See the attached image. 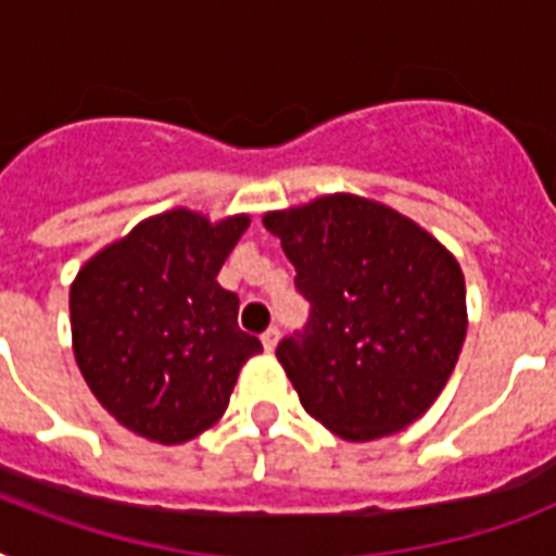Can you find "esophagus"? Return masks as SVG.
<instances>
[{
	"instance_id": "34e87169",
	"label": "esophagus",
	"mask_w": 556,
	"mask_h": 556,
	"mask_svg": "<svg viewBox=\"0 0 556 556\" xmlns=\"http://www.w3.org/2000/svg\"><path fill=\"white\" fill-rule=\"evenodd\" d=\"M277 343H279V329H277V326H270V329L262 331V346L268 349V352H274V349H277Z\"/></svg>"
}]
</instances>
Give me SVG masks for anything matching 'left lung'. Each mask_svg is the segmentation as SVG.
I'll return each instance as SVG.
<instances>
[{"instance_id":"left-lung-1","label":"left lung","mask_w":556,"mask_h":556,"mask_svg":"<svg viewBox=\"0 0 556 556\" xmlns=\"http://www.w3.org/2000/svg\"><path fill=\"white\" fill-rule=\"evenodd\" d=\"M262 222L312 305L277 346L305 413L346 441L413 424L465 343L458 262L406 216L343 192Z\"/></svg>"}]
</instances>
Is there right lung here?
Segmentation results:
<instances>
[{"mask_svg": "<svg viewBox=\"0 0 556 556\" xmlns=\"http://www.w3.org/2000/svg\"><path fill=\"white\" fill-rule=\"evenodd\" d=\"M248 216L190 210L141 222L72 286L74 357L100 404L143 439L181 444L225 415L239 369L262 352L239 296L216 277Z\"/></svg>", "mask_w": 556, "mask_h": 556, "instance_id": "obj_1", "label": "right lung"}]
</instances>
